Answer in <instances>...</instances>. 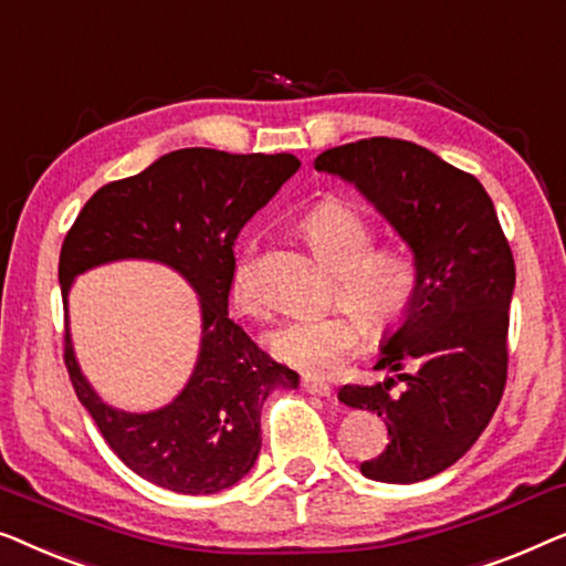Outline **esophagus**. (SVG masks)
<instances>
[{
    "label": "esophagus",
    "mask_w": 566,
    "mask_h": 566,
    "mask_svg": "<svg viewBox=\"0 0 566 566\" xmlns=\"http://www.w3.org/2000/svg\"><path fill=\"white\" fill-rule=\"evenodd\" d=\"M302 387H305V392L317 395V397H331L333 395V389L328 385H323V381H315V379H305V381H302Z\"/></svg>",
    "instance_id": "34e87169"
}]
</instances>
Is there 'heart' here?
Segmentation results:
<instances>
[{
	"label": "heart",
	"instance_id": "b5f03b06",
	"mask_svg": "<svg viewBox=\"0 0 566 566\" xmlns=\"http://www.w3.org/2000/svg\"><path fill=\"white\" fill-rule=\"evenodd\" d=\"M300 233L315 256L336 274L333 300L348 313L282 321L266 333V348L276 361L307 377L325 379L359 352L364 328L371 336H381L402 321L416 294L418 272L402 249H374L371 226L346 202L315 205L302 214ZM253 256L256 245L245 243L230 274L235 307L249 315L261 310Z\"/></svg>",
	"mask_w": 566,
	"mask_h": 566
}]
</instances>
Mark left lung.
<instances>
[{"label": "left lung", "instance_id": "obj_1", "mask_svg": "<svg viewBox=\"0 0 566 566\" xmlns=\"http://www.w3.org/2000/svg\"><path fill=\"white\" fill-rule=\"evenodd\" d=\"M315 169L354 185L412 251L416 294L379 344L377 369L392 377L346 385L338 400L387 426V449L364 461V476L423 482L472 449L503 397L511 245L480 181L410 140L346 143L317 156Z\"/></svg>", "mask_w": 566, "mask_h": 566}]
</instances>
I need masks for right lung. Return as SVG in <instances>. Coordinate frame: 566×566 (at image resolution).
Listing matches in <instances>:
<instances>
[{
    "mask_svg": "<svg viewBox=\"0 0 566 566\" xmlns=\"http://www.w3.org/2000/svg\"><path fill=\"white\" fill-rule=\"evenodd\" d=\"M300 169L292 154L233 156L181 148L146 171L94 192L61 245L59 284L66 310V369L125 467L181 495L233 488L256 464L261 408L276 389H297L300 374L276 364L228 317L233 243L241 228ZM115 260H154L193 286L201 302V352L188 385L148 413L101 400L75 361L67 292L78 273Z\"/></svg>",
    "mask_w": 566,
    "mask_h": 566,
    "instance_id": "right-lung-1",
    "label": "right lung"
}]
</instances>
